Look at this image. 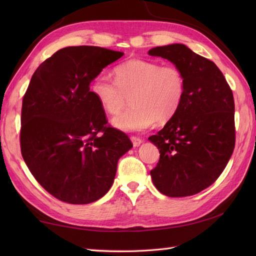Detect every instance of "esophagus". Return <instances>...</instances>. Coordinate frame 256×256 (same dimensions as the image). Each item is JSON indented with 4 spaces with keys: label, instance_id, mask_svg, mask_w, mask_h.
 Wrapping results in <instances>:
<instances>
[{
    "label": "esophagus",
    "instance_id": "34e87169",
    "mask_svg": "<svg viewBox=\"0 0 256 256\" xmlns=\"http://www.w3.org/2000/svg\"><path fill=\"white\" fill-rule=\"evenodd\" d=\"M131 140H132L134 148H138V146H140V144L143 143V140H140V138H136V136H132V138H131Z\"/></svg>",
    "mask_w": 256,
    "mask_h": 256
}]
</instances>
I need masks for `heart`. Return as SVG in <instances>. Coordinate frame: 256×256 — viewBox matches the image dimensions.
<instances>
[{
    "label": "heart",
    "instance_id": "heart-1",
    "mask_svg": "<svg viewBox=\"0 0 256 256\" xmlns=\"http://www.w3.org/2000/svg\"><path fill=\"white\" fill-rule=\"evenodd\" d=\"M116 80L106 74L94 79L90 91L101 108L116 114L131 96L132 108L112 118L123 132H142L156 122L164 124L175 116L184 100V78L175 66L145 59H130L114 70Z\"/></svg>",
    "mask_w": 256,
    "mask_h": 256
}]
</instances>
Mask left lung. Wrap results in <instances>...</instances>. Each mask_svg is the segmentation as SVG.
Wrapping results in <instances>:
<instances>
[{
    "mask_svg": "<svg viewBox=\"0 0 256 256\" xmlns=\"http://www.w3.org/2000/svg\"><path fill=\"white\" fill-rule=\"evenodd\" d=\"M148 55L172 62L186 84L175 116L148 138L160 153L152 180L168 197L192 196L218 179L234 150L232 91L216 64L186 45L155 47Z\"/></svg>",
    "mask_w": 256,
    "mask_h": 256,
    "instance_id": "obj_1",
    "label": "left lung"
}]
</instances>
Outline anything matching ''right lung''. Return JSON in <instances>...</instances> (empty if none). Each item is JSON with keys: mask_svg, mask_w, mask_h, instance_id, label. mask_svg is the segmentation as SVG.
<instances>
[{"mask_svg": "<svg viewBox=\"0 0 256 256\" xmlns=\"http://www.w3.org/2000/svg\"><path fill=\"white\" fill-rule=\"evenodd\" d=\"M124 55L96 46L56 52L32 74L22 106L20 150L32 175L57 199L86 204L111 188L118 162L133 148L106 126L89 86Z\"/></svg>", "mask_w": 256, "mask_h": 256, "instance_id": "add662e5", "label": "right lung"}]
</instances>
